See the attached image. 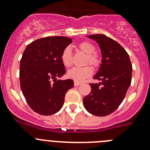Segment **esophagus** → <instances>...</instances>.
Wrapping results in <instances>:
<instances>
[{
  "label": "esophagus",
  "mask_w": 150,
  "mask_h": 150,
  "mask_svg": "<svg viewBox=\"0 0 150 150\" xmlns=\"http://www.w3.org/2000/svg\"><path fill=\"white\" fill-rule=\"evenodd\" d=\"M79 85H81V82H77V81H74V86H79Z\"/></svg>",
  "instance_id": "1"
}]
</instances>
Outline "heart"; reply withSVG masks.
<instances>
[{
	"label": "heart",
	"mask_w": 150,
	"mask_h": 150,
	"mask_svg": "<svg viewBox=\"0 0 150 150\" xmlns=\"http://www.w3.org/2000/svg\"><path fill=\"white\" fill-rule=\"evenodd\" d=\"M79 50L87 55L86 62L94 66H97L100 63L98 56L95 54L96 48L94 45L88 42H82L79 45ZM61 61L63 65L70 67L72 64V53L70 47H66L63 50L61 55ZM93 73V70L90 66H86L83 68H71L68 72V76L75 81H82L89 77Z\"/></svg>",
	"instance_id": "b5f03b06"
}]
</instances>
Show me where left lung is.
Masks as SVG:
<instances>
[{"label": "left lung", "mask_w": 150, "mask_h": 150, "mask_svg": "<svg viewBox=\"0 0 150 150\" xmlns=\"http://www.w3.org/2000/svg\"><path fill=\"white\" fill-rule=\"evenodd\" d=\"M96 41L102 54V61L94 79L99 83H91V91L83 98L88 112L99 117L114 112L123 102L131 85L132 66L124 48L116 41L103 34L86 35Z\"/></svg>", "instance_id": "obj_1"}]
</instances>
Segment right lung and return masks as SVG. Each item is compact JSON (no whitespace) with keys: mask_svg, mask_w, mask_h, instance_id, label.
<instances>
[{"mask_svg":"<svg viewBox=\"0 0 150 150\" xmlns=\"http://www.w3.org/2000/svg\"><path fill=\"white\" fill-rule=\"evenodd\" d=\"M72 42V38L64 36L39 38L27 45L22 55L21 88L30 108L39 115L58 112L66 92L74 87L72 79H57L66 73L62 53Z\"/></svg>","mask_w":150,"mask_h":150,"instance_id":"add662e5","label":"right lung"}]
</instances>
